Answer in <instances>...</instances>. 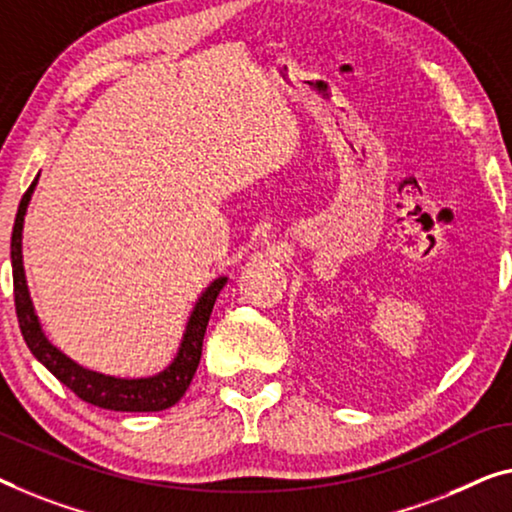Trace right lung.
Segmentation results:
<instances>
[{
    "instance_id": "obj_1",
    "label": "right lung",
    "mask_w": 512,
    "mask_h": 512,
    "mask_svg": "<svg viewBox=\"0 0 512 512\" xmlns=\"http://www.w3.org/2000/svg\"><path fill=\"white\" fill-rule=\"evenodd\" d=\"M38 183V177L22 195L18 213H15L13 234H11V266H13V296H15V315H18V324L25 338L29 352H32L52 375H55L61 384L78 395L94 407L112 409V411H163L172 404H177L190 381L195 377L197 365L202 358V342L204 333H207V324L216 303L220 289L225 287L227 278L220 276L204 289L200 299H197L193 312H190L186 331H183V340L179 345V352L174 361L167 365L163 372L154 377H140V379H124V377H110L103 372L87 370L71 361L64 352L52 345L45 338L38 322L32 299H29L25 266H22V225H25V213L32 200V193Z\"/></svg>"
}]
</instances>
